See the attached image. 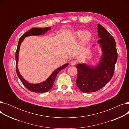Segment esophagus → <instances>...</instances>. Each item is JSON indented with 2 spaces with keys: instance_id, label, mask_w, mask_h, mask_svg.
<instances>
[{
  "instance_id": "34e87169",
  "label": "esophagus",
  "mask_w": 129,
  "mask_h": 129,
  "mask_svg": "<svg viewBox=\"0 0 129 129\" xmlns=\"http://www.w3.org/2000/svg\"><path fill=\"white\" fill-rule=\"evenodd\" d=\"M77 60H73L71 61V65H76L77 64Z\"/></svg>"
}]
</instances>
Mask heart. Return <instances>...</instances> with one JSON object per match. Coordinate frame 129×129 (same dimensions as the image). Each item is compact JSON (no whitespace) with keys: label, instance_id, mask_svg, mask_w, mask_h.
<instances>
[{"label":"heart","instance_id":"b5f03b06","mask_svg":"<svg viewBox=\"0 0 129 129\" xmlns=\"http://www.w3.org/2000/svg\"><path fill=\"white\" fill-rule=\"evenodd\" d=\"M82 33V31L81 30H78L76 32L75 34L77 37H79ZM91 38V34L89 31H85L83 34L81 39H82V42L84 43H86L88 41H89Z\"/></svg>","mask_w":129,"mask_h":129}]
</instances>
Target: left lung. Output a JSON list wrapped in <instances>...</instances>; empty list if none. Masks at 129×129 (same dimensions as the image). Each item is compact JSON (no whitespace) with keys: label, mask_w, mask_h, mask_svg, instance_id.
Segmentation results:
<instances>
[{"label":"left lung","mask_w":129,"mask_h":129,"mask_svg":"<svg viewBox=\"0 0 129 129\" xmlns=\"http://www.w3.org/2000/svg\"><path fill=\"white\" fill-rule=\"evenodd\" d=\"M98 40L103 51V56L99 64L91 67L85 64L76 65L78 74L76 84L84 92L97 91L104 87L112 78L118 53L113 37L104 27L98 24Z\"/></svg>","instance_id":"left-lung-1"}]
</instances>
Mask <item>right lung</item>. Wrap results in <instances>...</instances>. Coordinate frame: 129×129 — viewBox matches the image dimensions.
<instances>
[{"label": "right lung", "mask_w": 129, "mask_h": 129, "mask_svg": "<svg viewBox=\"0 0 129 129\" xmlns=\"http://www.w3.org/2000/svg\"><path fill=\"white\" fill-rule=\"evenodd\" d=\"M51 27H46L45 28H33L30 30L26 32L20 38L18 44V47L16 52V72L17 74L21 81L22 83L23 84V85L27 89H29V90L35 92H45L49 91L53 85V83L55 81V78L57 75V74L62 70L65 68L66 67L68 66V63L65 64V65H63V66L59 67V68L56 69V70L54 71L53 73L50 75V76L47 78L45 82L37 84H33L29 83L27 82L22 77V76L20 75V74L18 71V69L17 67L18 66V54H19V51L20 49V46L21 45V42L23 41L24 38L30 36H38V35H43L45 32H46L47 31L50 30Z\"/></svg>", "instance_id": "obj_1"}]
</instances>
